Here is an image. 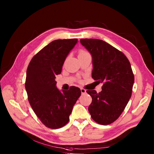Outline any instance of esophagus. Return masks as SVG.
<instances>
[{
	"label": "esophagus",
	"mask_w": 154,
	"mask_h": 154,
	"mask_svg": "<svg viewBox=\"0 0 154 154\" xmlns=\"http://www.w3.org/2000/svg\"><path fill=\"white\" fill-rule=\"evenodd\" d=\"M81 92H82V94H85L86 93V90L83 89V88H81Z\"/></svg>",
	"instance_id": "34e87169"
}]
</instances>
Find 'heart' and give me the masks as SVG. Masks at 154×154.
<instances>
[{"mask_svg": "<svg viewBox=\"0 0 154 154\" xmlns=\"http://www.w3.org/2000/svg\"><path fill=\"white\" fill-rule=\"evenodd\" d=\"M88 54V52L85 50H80L79 51V54H78V56H81V55H83V54Z\"/></svg>", "mask_w": 154, "mask_h": 154, "instance_id": "b5f03b06", "label": "heart"}]
</instances>
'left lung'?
<instances>
[{
    "mask_svg": "<svg viewBox=\"0 0 154 154\" xmlns=\"http://www.w3.org/2000/svg\"><path fill=\"white\" fill-rule=\"evenodd\" d=\"M80 42L92 56V77L103 83L102 91L88 90L92 102L88 107L92 118L108 125L118 119L132 95L134 77L126 56L105 41L83 38Z\"/></svg>",
    "mask_w": 154,
    "mask_h": 154,
    "instance_id": "8db88e82",
    "label": "left lung"
}]
</instances>
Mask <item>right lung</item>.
Segmentation results:
<instances>
[{"instance_id":"obj_1","label":"right lung","mask_w":154,"mask_h":154,"mask_svg":"<svg viewBox=\"0 0 154 154\" xmlns=\"http://www.w3.org/2000/svg\"><path fill=\"white\" fill-rule=\"evenodd\" d=\"M77 43V38L51 41L28 64L25 83L28 101L36 116L49 128H60L69 122L72 107L82 94L75 86L61 92L55 81Z\"/></svg>"}]
</instances>
